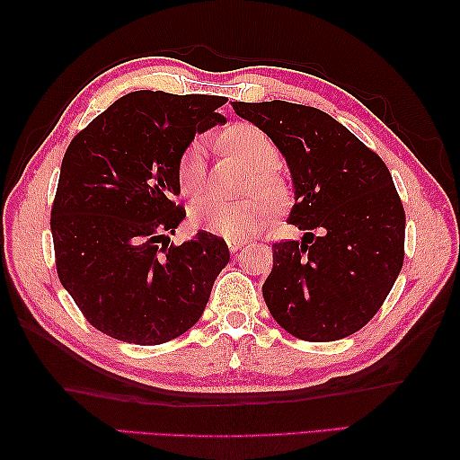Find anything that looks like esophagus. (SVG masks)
Masks as SVG:
<instances>
[{
    "label": "esophagus",
    "instance_id": "34e87169",
    "mask_svg": "<svg viewBox=\"0 0 460 460\" xmlns=\"http://www.w3.org/2000/svg\"><path fill=\"white\" fill-rule=\"evenodd\" d=\"M227 247H229V251L233 252V255H239V252L243 251V247H245V243H241V241H227Z\"/></svg>",
    "mask_w": 460,
    "mask_h": 460
}]
</instances>
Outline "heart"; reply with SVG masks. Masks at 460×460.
I'll list each match as a JSON object with an SVG mask.
<instances>
[{"instance_id":"heart-1","label":"heart","mask_w":460,"mask_h":460,"mask_svg":"<svg viewBox=\"0 0 460 460\" xmlns=\"http://www.w3.org/2000/svg\"><path fill=\"white\" fill-rule=\"evenodd\" d=\"M221 144L241 162H245L251 170H255L252 188L277 198L280 183L272 170L279 164V152L265 132L251 124H233L221 134ZM178 180L185 195H195L205 188L208 164H205V148L199 140H193L183 150L178 165ZM267 215L269 203L262 198L225 201L217 195H208L191 205L190 219L195 229L229 241H243L261 229Z\"/></svg>"}]
</instances>
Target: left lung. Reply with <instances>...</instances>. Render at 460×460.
I'll list each match as a JSON object with an SVG mask.
<instances>
[{
    "mask_svg": "<svg viewBox=\"0 0 460 460\" xmlns=\"http://www.w3.org/2000/svg\"><path fill=\"white\" fill-rule=\"evenodd\" d=\"M287 160L300 241L275 243L262 285L280 328L306 341L351 336L376 316L403 267L405 211L387 165L344 124L285 101L231 102Z\"/></svg>",
    "mask_w": 460,
    "mask_h": 460,
    "instance_id": "left-lung-1",
    "label": "left lung"
}]
</instances>
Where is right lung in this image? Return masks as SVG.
Returning a JSON list of instances; mask_svg holds the SVG:
<instances>
[{
	"label": "right lung",
	"mask_w": 460,
	"mask_h": 460,
	"mask_svg": "<svg viewBox=\"0 0 460 460\" xmlns=\"http://www.w3.org/2000/svg\"><path fill=\"white\" fill-rule=\"evenodd\" d=\"M225 96L136 91L68 144L51 211L57 275L102 334L155 346L203 314L229 262L221 237L198 231L170 245L185 219L178 165L195 134L217 124Z\"/></svg>",
	"instance_id": "obj_1"
}]
</instances>
